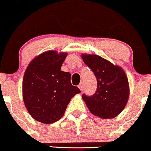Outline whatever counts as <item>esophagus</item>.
Segmentation results:
<instances>
[{
  "label": "esophagus",
  "mask_w": 151,
  "mask_h": 151,
  "mask_svg": "<svg viewBox=\"0 0 151 151\" xmlns=\"http://www.w3.org/2000/svg\"><path fill=\"white\" fill-rule=\"evenodd\" d=\"M78 87H79V88L80 89L81 91H82V90H83V83H82V82H81L80 85H78Z\"/></svg>",
  "instance_id": "1"
}]
</instances>
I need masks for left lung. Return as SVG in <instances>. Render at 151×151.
Returning <instances> with one entry per match:
<instances>
[{
	"instance_id": "1",
	"label": "left lung",
	"mask_w": 151,
	"mask_h": 151,
	"mask_svg": "<svg viewBox=\"0 0 151 151\" xmlns=\"http://www.w3.org/2000/svg\"><path fill=\"white\" fill-rule=\"evenodd\" d=\"M84 63L94 73L97 90L82 99L92 114L102 119H111L124 109L129 94L127 77L121 67L97 55L82 54Z\"/></svg>"
}]
</instances>
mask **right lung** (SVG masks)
<instances>
[{"label": "right lung", "mask_w": 151, "mask_h": 151, "mask_svg": "<svg viewBox=\"0 0 151 151\" xmlns=\"http://www.w3.org/2000/svg\"><path fill=\"white\" fill-rule=\"evenodd\" d=\"M67 53L48 50L35 58L22 83L24 105L33 119L44 124L60 119L72 97L80 93L71 83V74L61 70Z\"/></svg>", "instance_id": "add662e5"}]
</instances>
